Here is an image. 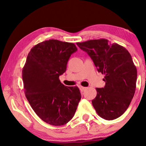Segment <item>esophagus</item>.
Instances as JSON below:
<instances>
[{
    "mask_svg": "<svg viewBox=\"0 0 146 146\" xmlns=\"http://www.w3.org/2000/svg\"><path fill=\"white\" fill-rule=\"evenodd\" d=\"M79 88H80V90L81 92H84V91L86 89V87H83V86H79Z\"/></svg>",
    "mask_w": 146,
    "mask_h": 146,
    "instance_id": "esophagus-1",
    "label": "esophagus"
}]
</instances>
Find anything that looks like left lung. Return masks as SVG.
Here are the masks:
<instances>
[{
  "label": "left lung",
  "mask_w": 146,
  "mask_h": 146,
  "mask_svg": "<svg viewBox=\"0 0 146 146\" xmlns=\"http://www.w3.org/2000/svg\"><path fill=\"white\" fill-rule=\"evenodd\" d=\"M76 44L92 60L98 72L104 74L106 85L96 88L92 103L98 114L107 120L121 116L134 96L137 69L129 52L106 39L90 40Z\"/></svg>",
  "instance_id": "obj_1"
}]
</instances>
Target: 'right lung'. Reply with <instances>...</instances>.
<instances>
[{
    "label": "right lung",
    "instance_id": "1",
    "mask_svg": "<svg viewBox=\"0 0 146 146\" xmlns=\"http://www.w3.org/2000/svg\"><path fill=\"white\" fill-rule=\"evenodd\" d=\"M73 43L49 40L31 50L23 69L25 96L41 119L52 125H62L72 118L81 99L77 86H66L59 76L66 70Z\"/></svg>",
    "mask_w": 146,
    "mask_h": 146
}]
</instances>
